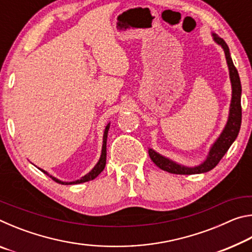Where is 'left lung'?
<instances>
[{
	"mask_svg": "<svg viewBox=\"0 0 252 252\" xmlns=\"http://www.w3.org/2000/svg\"><path fill=\"white\" fill-rule=\"evenodd\" d=\"M213 41L222 48L225 60H227V65L229 70L230 83H231V101H230L228 120L223 130L221 131L218 138L211 144L209 152L201 163L194 167H188V165L178 163L169 158L160 155L153 149L149 148V156L151 160L155 162L157 167H159L163 171H167L174 174H198L204 173L212 170L222 159V157L227 153L229 148L237 139L239 131L241 126V83L239 78L238 71L236 66L233 65L231 55H230L229 48L223 39H221L216 33H211Z\"/></svg>",
	"mask_w": 252,
	"mask_h": 252,
	"instance_id": "left-lung-1",
	"label": "left lung"
}]
</instances>
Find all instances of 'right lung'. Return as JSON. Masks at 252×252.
<instances>
[{"label":"right lung","instance_id":"add662e5","mask_svg":"<svg viewBox=\"0 0 252 252\" xmlns=\"http://www.w3.org/2000/svg\"><path fill=\"white\" fill-rule=\"evenodd\" d=\"M110 125L111 123L109 122L108 125H106L104 132H103V141H102V150H101V156H100V159L99 161L96 162V164L94 167L92 168L91 171H89L87 174H84L83 177H81L80 179L75 181H71V182H65V181H61L60 179L55 178L53 176H51L49 172H46L45 170L43 169H40L37 168L39 170H41L42 172L45 173L46 176H49L51 179H53L55 182L58 183H61V185H79V183H83V182H87V181H91L93 179H95L99 174L103 171V169L105 167V162H106V140H108V133H109V129H110Z\"/></svg>","mask_w":252,"mask_h":252}]
</instances>
